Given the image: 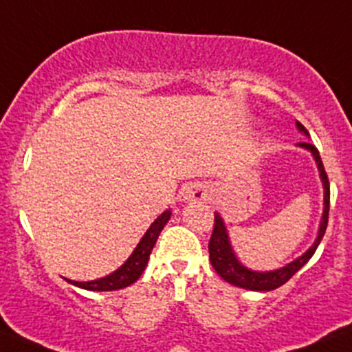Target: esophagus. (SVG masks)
I'll list each match as a JSON object with an SVG mask.
<instances>
[{
    "label": "esophagus",
    "instance_id": "1",
    "mask_svg": "<svg viewBox=\"0 0 352 352\" xmlns=\"http://www.w3.org/2000/svg\"><path fill=\"white\" fill-rule=\"evenodd\" d=\"M185 199L186 200H204L206 199V190H204V186H200V185L190 186L185 193Z\"/></svg>",
    "mask_w": 352,
    "mask_h": 352
}]
</instances>
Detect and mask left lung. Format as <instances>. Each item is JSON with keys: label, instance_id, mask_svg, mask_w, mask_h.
Masks as SVG:
<instances>
[{"label": "left lung", "instance_id": "8db88e82", "mask_svg": "<svg viewBox=\"0 0 352 352\" xmlns=\"http://www.w3.org/2000/svg\"><path fill=\"white\" fill-rule=\"evenodd\" d=\"M297 129L300 133H304L306 136L307 131L302 124L297 122ZM300 148H306L313 153L314 160H316L318 170H320V178L323 183V216L320 221V230H318V236L314 240L313 245L306 250L300 257H297L296 261L289 263L287 266L280 267V270L274 271H252L249 267L243 266L239 259H236L235 252L232 249V243H230L228 233H226V226H224V221L219 214H214V230L212 235L209 240V259L212 267L216 270V273L219 274L224 282L232 283V285L240 287V289L245 290H257V292H267V290H274L282 287L283 283L289 282L294 274L307 263V261L313 257V254L316 252L318 245H320L321 239L324 235V230H327V224H329V210H330V183L329 176L324 173L323 162H321L320 152L314 145H311L309 142L297 143Z\"/></svg>", "mask_w": 352, "mask_h": 352}]
</instances>
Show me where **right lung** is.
Listing matches in <instances>:
<instances>
[{
	"instance_id": "add662e5",
	"label": "right lung",
	"mask_w": 352,
	"mask_h": 352,
	"mask_svg": "<svg viewBox=\"0 0 352 352\" xmlns=\"http://www.w3.org/2000/svg\"><path fill=\"white\" fill-rule=\"evenodd\" d=\"M170 217V210L160 214L152 224L150 228L146 230V233L143 235V239L140 240V243L136 245V249L133 250L131 256L128 257V261L116 270L113 273L107 274L103 278L91 280V282H74V280H67L72 285L79 287V289L85 290H93V292H109V290H119L124 287H129L131 283H135L136 280L142 276V273L145 271L146 263L150 259V252H152L153 245H155L157 239H159L160 232L167 224Z\"/></svg>"
}]
</instances>
